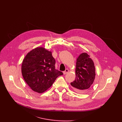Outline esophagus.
<instances>
[{
  "label": "esophagus",
  "instance_id": "1",
  "mask_svg": "<svg viewBox=\"0 0 122 122\" xmlns=\"http://www.w3.org/2000/svg\"><path fill=\"white\" fill-rule=\"evenodd\" d=\"M69 72V70L68 69H66L64 71H63V74H64V75H65V74H66L67 73H68Z\"/></svg>",
  "mask_w": 122,
  "mask_h": 122
}]
</instances>
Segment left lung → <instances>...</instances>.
<instances>
[{"instance_id": "8db88e82", "label": "left lung", "mask_w": 122, "mask_h": 122, "mask_svg": "<svg viewBox=\"0 0 122 122\" xmlns=\"http://www.w3.org/2000/svg\"><path fill=\"white\" fill-rule=\"evenodd\" d=\"M95 76V70L92 60L87 53H81L76 59V78L71 82V85L76 91L85 92L92 85Z\"/></svg>"}]
</instances>
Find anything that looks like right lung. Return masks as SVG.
<instances>
[{
  "label": "right lung",
  "mask_w": 122,
  "mask_h": 122,
  "mask_svg": "<svg viewBox=\"0 0 122 122\" xmlns=\"http://www.w3.org/2000/svg\"><path fill=\"white\" fill-rule=\"evenodd\" d=\"M55 60L51 51L37 47L25 56L22 64L23 78L32 90L38 93L46 91L62 72L55 69Z\"/></svg>",
  "instance_id": "right-lung-1"
}]
</instances>
